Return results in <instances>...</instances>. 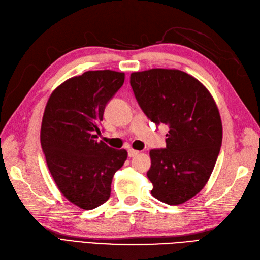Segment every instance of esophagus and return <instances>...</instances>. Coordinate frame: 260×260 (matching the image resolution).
<instances>
[{
    "instance_id": "obj_1",
    "label": "esophagus",
    "mask_w": 260,
    "mask_h": 260,
    "mask_svg": "<svg viewBox=\"0 0 260 260\" xmlns=\"http://www.w3.org/2000/svg\"><path fill=\"white\" fill-rule=\"evenodd\" d=\"M137 154H139V151H137V150H134V149H128V156H129V157L136 156Z\"/></svg>"
}]
</instances>
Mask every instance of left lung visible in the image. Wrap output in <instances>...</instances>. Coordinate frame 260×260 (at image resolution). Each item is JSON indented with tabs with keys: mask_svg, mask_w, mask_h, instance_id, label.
<instances>
[{
	"mask_svg": "<svg viewBox=\"0 0 260 260\" xmlns=\"http://www.w3.org/2000/svg\"><path fill=\"white\" fill-rule=\"evenodd\" d=\"M131 85L148 118L170 127L166 148L150 151L151 194L170 205L185 203L205 187L218 157V108L202 83L177 69L133 72Z\"/></svg>",
	"mask_w": 260,
	"mask_h": 260,
	"instance_id": "1",
	"label": "left lung"
}]
</instances>
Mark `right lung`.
I'll list each match as a JSON object with an SVG mask.
<instances>
[{"mask_svg": "<svg viewBox=\"0 0 260 260\" xmlns=\"http://www.w3.org/2000/svg\"><path fill=\"white\" fill-rule=\"evenodd\" d=\"M124 79V72L96 70L66 80L49 96L42 119L41 145L56 186L86 211L107 202L113 175L127 158L125 149L96 140L105 107Z\"/></svg>", "mask_w": 260, "mask_h": 260, "instance_id": "1", "label": "right lung"}]
</instances>
